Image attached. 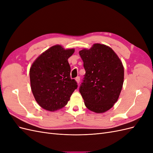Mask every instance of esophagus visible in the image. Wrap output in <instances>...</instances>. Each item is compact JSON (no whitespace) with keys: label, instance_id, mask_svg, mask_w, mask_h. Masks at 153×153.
<instances>
[{"label":"esophagus","instance_id":"1","mask_svg":"<svg viewBox=\"0 0 153 153\" xmlns=\"http://www.w3.org/2000/svg\"><path fill=\"white\" fill-rule=\"evenodd\" d=\"M75 80H76V82H77V84H79L80 80V76H77V77L75 78Z\"/></svg>","mask_w":153,"mask_h":153}]
</instances>
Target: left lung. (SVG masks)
Segmentation results:
<instances>
[{"label":"left lung","mask_w":153,"mask_h":153,"mask_svg":"<svg viewBox=\"0 0 153 153\" xmlns=\"http://www.w3.org/2000/svg\"><path fill=\"white\" fill-rule=\"evenodd\" d=\"M79 54L85 70L79 91L86 107L96 113L108 110L117 102L124 82V67L114 50L94 44Z\"/></svg>","instance_id":"obj_1"}]
</instances>
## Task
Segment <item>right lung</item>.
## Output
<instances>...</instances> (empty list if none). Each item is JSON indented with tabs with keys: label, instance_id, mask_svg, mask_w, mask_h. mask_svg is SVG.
Masks as SVG:
<instances>
[{
	"label": "right lung",
	"instance_id": "right-lung-1",
	"mask_svg": "<svg viewBox=\"0 0 153 153\" xmlns=\"http://www.w3.org/2000/svg\"><path fill=\"white\" fill-rule=\"evenodd\" d=\"M75 50L55 45L40 55L30 69L31 90L37 103L53 112L66 105L77 83L70 77L68 59Z\"/></svg>",
	"mask_w": 153,
	"mask_h": 153
}]
</instances>
